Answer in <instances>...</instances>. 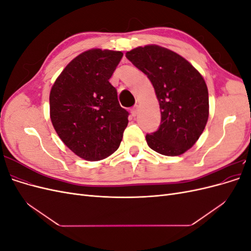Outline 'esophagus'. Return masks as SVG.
<instances>
[{
	"instance_id": "1",
	"label": "esophagus",
	"mask_w": 251,
	"mask_h": 251,
	"mask_svg": "<svg viewBox=\"0 0 251 251\" xmlns=\"http://www.w3.org/2000/svg\"><path fill=\"white\" fill-rule=\"evenodd\" d=\"M137 112H138V107H137V105H134V107L131 109L132 115L135 117L136 115H137Z\"/></svg>"
}]
</instances>
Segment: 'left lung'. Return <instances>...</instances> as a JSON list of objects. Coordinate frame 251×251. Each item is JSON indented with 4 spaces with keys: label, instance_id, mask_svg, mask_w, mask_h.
Instances as JSON below:
<instances>
[{
    "label": "left lung",
    "instance_id": "left-lung-1",
    "mask_svg": "<svg viewBox=\"0 0 251 251\" xmlns=\"http://www.w3.org/2000/svg\"><path fill=\"white\" fill-rule=\"evenodd\" d=\"M126 56L151 80L160 105L161 125L147 134L148 146L165 156L185 153L208 119V90L202 75L178 53L157 45L137 47Z\"/></svg>",
    "mask_w": 251,
    "mask_h": 251
}]
</instances>
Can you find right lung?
Listing matches in <instances>:
<instances>
[{"label": "right lung", "mask_w": 251, "mask_h": 251, "mask_svg": "<svg viewBox=\"0 0 251 251\" xmlns=\"http://www.w3.org/2000/svg\"><path fill=\"white\" fill-rule=\"evenodd\" d=\"M124 53L91 49L72 59L50 91V118L59 138L75 155L98 161L112 155L127 126L109 79Z\"/></svg>", "instance_id": "add662e5"}]
</instances>
